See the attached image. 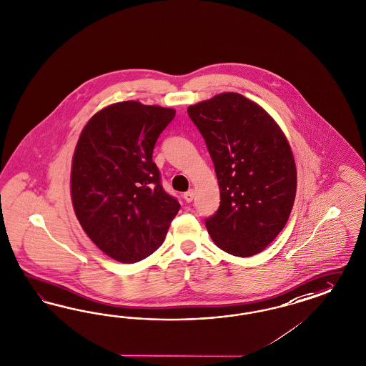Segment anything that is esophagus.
I'll return each instance as SVG.
<instances>
[{
	"label": "esophagus",
	"instance_id": "1",
	"mask_svg": "<svg viewBox=\"0 0 366 366\" xmlns=\"http://www.w3.org/2000/svg\"><path fill=\"white\" fill-rule=\"evenodd\" d=\"M193 199H194V190H193V189H190L187 193H184V199H185L187 202H192Z\"/></svg>",
	"mask_w": 366,
	"mask_h": 366
}]
</instances>
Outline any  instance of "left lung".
Segmentation results:
<instances>
[{
    "label": "left lung",
    "instance_id": "left-lung-1",
    "mask_svg": "<svg viewBox=\"0 0 366 366\" xmlns=\"http://www.w3.org/2000/svg\"><path fill=\"white\" fill-rule=\"evenodd\" d=\"M211 154L220 207L205 220L214 244L240 257L262 252L285 228L297 193L291 147L255 102L224 92L188 109Z\"/></svg>",
    "mask_w": 366,
    "mask_h": 366
}]
</instances>
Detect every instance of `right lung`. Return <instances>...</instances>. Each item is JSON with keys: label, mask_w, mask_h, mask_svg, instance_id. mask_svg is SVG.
Masks as SVG:
<instances>
[{"label": "right lung", "mask_w": 366, "mask_h": 366, "mask_svg": "<svg viewBox=\"0 0 366 366\" xmlns=\"http://www.w3.org/2000/svg\"><path fill=\"white\" fill-rule=\"evenodd\" d=\"M176 110L119 102L97 112L79 137L71 197L84 232L106 255L135 263L164 243L179 211L153 162Z\"/></svg>", "instance_id": "right-lung-1"}]
</instances>
